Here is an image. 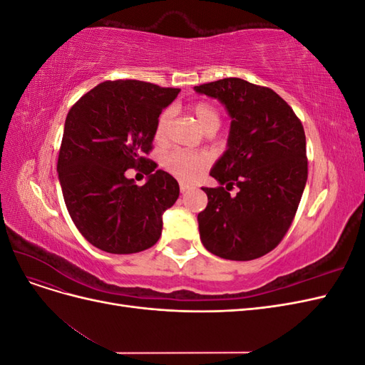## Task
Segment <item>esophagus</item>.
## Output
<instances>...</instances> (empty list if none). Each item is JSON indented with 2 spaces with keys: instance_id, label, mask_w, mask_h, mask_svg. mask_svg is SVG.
Wrapping results in <instances>:
<instances>
[{
  "instance_id": "obj_1",
  "label": "esophagus",
  "mask_w": 365,
  "mask_h": 365,
  "mask_svg": "<svg viewBox=\"0 0 365 365\" xmlns=\"http://www.w3.org/2000/svg\"><path fill=\"white\" fill-rule=\"evenodd\" d=\"M193 189H195V185H192V184H187V182H181V184H180V190H181V193H185V192L193 190Z\"/></svg>"
}]
</instances>
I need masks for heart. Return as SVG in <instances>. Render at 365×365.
Masks as SVG:
<instances>
[{
    "label": "heart",
    "instance_id": "heart-1",
    "mask_svg": "<svg viewBox=\"0 0 365 365\" xmlns=\"http://www.w3.org/2000/svg\"><path fill=\"white\" fill-rule=\"evenodd\" d=\"M190 113L193 114L196 123L200 125L202 130H207L210 128L217 129L220 125V115L217 113V109L207 102L195 103L190 108ZM170 118H172L170 109H165V111L160 114L157 120V126H155L157 141H163L165 137H168ZM208 161H210L208 157L204 155V153L175 150L164 158V169L181 181H193L207 169Z\"/></svg>",
    "mask_w": 365,
    "mask_h": 365
}]
</instances>
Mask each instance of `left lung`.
Listing matches in <instances>:
<instances>
[{"mask_svg":"<svg viewBox=\"0 0 365 365\" xmlns=\"http://www.w3.org/2000/svg\"><path fill=\"white\" fill-rule=\"evenodd\" d=\"M195 91L217 98L231 118L227 149L210 170L219 187H202L208 197L197 215L202 245L228 260L262 257L291 227L307 181L302 121L277 93L237 77ZM233 185L236 197L227 192Z\"/></svg>","mask_w":365,"mask_h":365,"instance_id":"8db88e82","label":"left lung"}]
</instances>
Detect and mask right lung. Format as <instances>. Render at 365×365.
<instances>
[{
    "label": "right lung",
    "mask_w": 365,
    "mask_h": 365,
    "mask_svg": "<svg viewBox=\"0 0 365 365\" xmlns=\"http://www.w3.org/2000/svg\"><path fill=\"white\" fill-rule=\"evenodd\" d=\"M178 93L140 81L103 82L70 109L59 182L74 225L96 248L132 254L158 242L163 215L178 200L180 185L145 155L161 111ZM143 165L150 176L138 187L125 170Z\"/></svg>",
    "instance_id": "1"
}]
</instances>
